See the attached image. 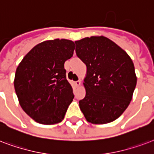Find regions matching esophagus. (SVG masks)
<instances>
[{"instance_id": "esophagus-1", "label": "esophagus", "mask_w": 154, "mask_h": 154, "mask_svg": "<svg viewBox=\"0 0 154 154\" xmlns=\"http://www.w3.org/2000/svg\"><path fill=\"white\" fill-rule=\"evenodd\" d=\"M75 83L76 86H79L81 84V82L79 80H78V81H76V82Z\"/></svg>"}]
</instances>
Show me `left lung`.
Here are the masks:
<instances>
[{
    "mask_svg": "<svg viewBox=\"0 0 154 154\" xmlns=\"http://www.w3.org/2000/svg\"><path fill=\"white\" fill-rule=\"evenodd\" d=\"M75 52L87 66L85 97L79 108L88 122L103 125L120 117L132 100L137 85L131 58L103 36L75 42Z\"/></svg>",
    "mask_w": 154,
    "mask_h": 154,
    "instance_id": "obj_1",
    "label": "left lung"
}]
</instances>
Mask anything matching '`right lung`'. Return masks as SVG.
Here are the masks:
<instances>
[{"label": "right lung", "instance_id": "right-lung-1", "mask_svg": "<svg viewBox=\"0 0 154 154\" xmlns=\"http://www.w3.org/2000/svg\"><path fill=\"white\" fill-rule=\"evenodd\" d=\"M74 42L49 40L38 44L17 66L14 88L20 105L36 122L54 125L63 120L74 99L64 63L73 56Z\"/></svg>", "mask_w": 154, "mask_h": 154}]
</instances>
